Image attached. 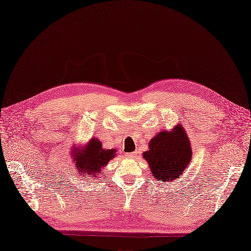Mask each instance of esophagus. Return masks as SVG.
Listing matches in <instances>:
<instances>
[{
  "mask_svg": "<svg viewBox=\"0 0 251 251\" xmlns=\"http://www.w3.org/2000/svg\"><path fill=\"white\" fill-rule=\"evenodd\" d=\"M136 156H137V153H136V152H127V153H126V157H127V158H129V159L136 158Z\"/></svg>",
  "mask_w": 251,
  "mask_h": 251,
  "instance_id": "34e87169",
  "label": "esophagus"
}]
</instances>
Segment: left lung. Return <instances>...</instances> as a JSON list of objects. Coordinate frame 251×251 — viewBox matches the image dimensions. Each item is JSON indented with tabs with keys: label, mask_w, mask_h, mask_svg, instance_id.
Returning a JSON list of instances; mask_svg holds the SVG:
<instances>
[{
	"label": "left lung",
	"mask_w": 251,
	"mask_h": 251,
	"mask_svg": "<svg viewBox=\"0 0 251 251\" xmlns=\"http://www.w3.org/2000/svg\"><path fill=\"white\" fill-rule=\"evenodd\" d=\"M192 147L188 133L178 124L171 130L158 132L149 143L143 158L149 163L152 177L163 182L180 178L192 159Z\"/></svg>",
	"instance_id": "left-lung-1"
}]
</instances>
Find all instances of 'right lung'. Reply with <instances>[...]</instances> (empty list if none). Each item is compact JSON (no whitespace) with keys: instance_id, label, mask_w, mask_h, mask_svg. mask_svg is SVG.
Listing matches in <instances>:
<instances>
[{"instance_id":"1","label":"right lung","mask_w":251,"mask_h":251,"mask_svg":"<svg viewBox=\"0 0 251 251\" xmlns=\"http://www.w3.org/2000/svg\"><path fill=\"white\" fill-rule=\"evenodd\" d=\"M70 155L75 170L83 179H95L102 175V169L117 156V150H106L98 138H91L88 143L71 149Z\"/></svg>"}]
</instances>
